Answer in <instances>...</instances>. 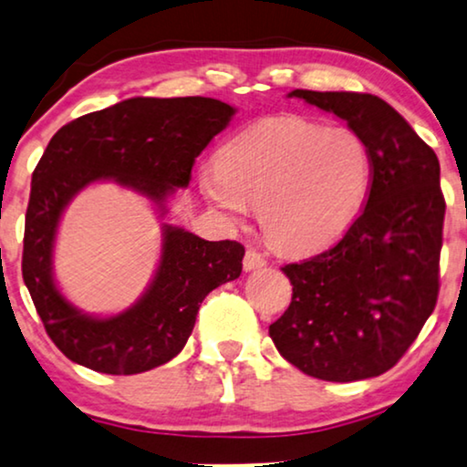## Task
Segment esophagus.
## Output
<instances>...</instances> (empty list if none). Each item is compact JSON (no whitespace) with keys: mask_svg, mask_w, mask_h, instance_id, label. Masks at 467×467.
Returning <instances> with one entry per match:
<instances>
[{"mask_svg":"<svg viewBox=\"0 0 467 467\" xmlns=\"http://www.w3.org/2000/svg\"><path fill=\"white\" fill-rule=\"evenodd\" d=\"M265 257L261 253L254 251V248H248L246 254H244V270L251 272V270H261V267H265Z\"/></svg>","mask_w":467,"mask_h":467,"instance_id":"esophagus-1","label":"esophagus"}]
</instances>
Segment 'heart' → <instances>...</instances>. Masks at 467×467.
Returning <instances> with one entry per match:
<instances>
[{
  "mask_svg": "<svg viewBox=\"0 0 467 467\" xmlns=\"http://www.w3.org/2000/svg\"><path fill=\"white\" fill-rule=\"evenodd\" d=\"M372 159L348 127L270 117L240 131L202 171L206 200L240 225L259 208L274 246L308 253L337 238L366 202Z\"/></svg>",
  "mask_w": 467,
  "mask_h": 467,
  "instance_id": "heart-1",
  "label": "heart"
}]
</instances>
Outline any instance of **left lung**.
Masks as SVG:
<instances>
[{
    "label": "left lung",
    "mask_w": 467,
    "mask_h": 467,
    "mask_svg": "<svg viewBox=\"0 0 467 467\" xmlns=\"http://www.w3.org/2000/svg\"><path fill=\"white\" fill-rule=\"evenodd\" d=\"M289 98L334 112L359 133L372 182L337 244L283 267L293 297L270 337L315 379H372L401 359L436 308L446 210L438 157L376 95L296 88Z\"/></svg>",
    "instance_id": "left-lung-1"
}]
</instances>
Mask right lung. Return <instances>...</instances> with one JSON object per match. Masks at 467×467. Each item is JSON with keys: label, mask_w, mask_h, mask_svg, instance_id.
<instances>
[{"label": "right lung", "mask_w": 467, "mask_h": 467, "mask_svg": "<svg viewBox=\"0 0 467 467\" xmlns=\"http://www.w3.org/2000/svg\"><path fill=\"white\" fill-rule=\"evenodd\" d=\"M235 108L213 98H131L63 125L31 176L25 214L23 280L44 329L67 359L101 374H140L181 353L210 291L242 272L244 246L208 242L163 225L155 278L131 308L91 317L67 302L53 278L63 210L98 181H114L155 202L187 187L195 157L229 125Z\"/></svg>", "instance_id": "obj_1"}]
</instances>
